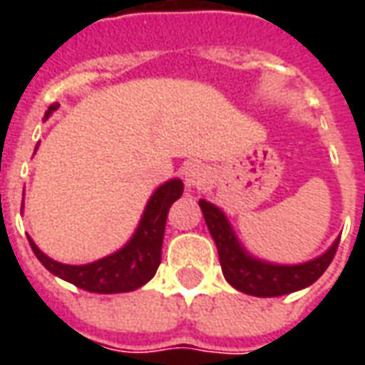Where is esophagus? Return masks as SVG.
I'll return each mask as SVG.
<instances>
[{
    "label": "esophagus",
    "instance_id": "esophagus-1",
    "mask_svg": "<svg viewBox=\"0 0 365 365\" xmlns=\"http://www.w3.org/2000/svg\"><path fill=\"white\" fill-rule=\"evenodd\" d=\"M183 180H185V185H187V187L201 190V187L209 182V172H207V168L201 166V164H190V166L183 170Z\"/></svg>",
    "mask_w": 365,
    "mask_h": 365
}]
</instances>
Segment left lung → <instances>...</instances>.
Wrapping results in <instances>:
<instances>
[{"mask_svg":"<svg viewBox=\"0 0 365 365\" xmlns=\"http://www.w3.org/2000/svg\"><path fill=\"white\" fill-rule=\"evenodd\" d=\"M199 207L203 211L207 229L211 232L219 250V262H221L227 282L238 291L254 295V297H277V295L293 293L314 283L330 266V262L336 254L338 242H340L338 238L322 256L305 264H299V266L268 264V262L256 260L242 250L227 217L222 215L219 207H215L205 199L199 201Z\"/></svg>","mask_w":365,"mask_h":365,"instance_id":"8db88e82","label":"left lung"}]
</instances>
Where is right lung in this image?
Returning a JSON list of instances; mask_svg holds the SVG:
<instances>
[{"mask_svg": "<svg viewBox=\"0 0 365 365\" xmlns=\"http://www.w3.org/2000/svg\"><path fill=\"white\" fill-rule=\"evenodd\" d=\"M56 109H58V103H52L48 111L44 113V119H48L51 113ZM182 193L183 183L180 180H172L160 185L144 209L140 225L136 229L135 237L128 240V245L120 248L119 252L86 264V266L60 264L44 256L31 238H29V245L44 268L51 274L74 283L76 287H82L91 293L135 291L146 282H150L158 269L160 260H162V242H164L168 211L175 199L182 197Z\"/></svg>", "mask_w": 365, "mask_h": 365, "instance_id": "obj_1", "label": "right lung"}]
</instances>
